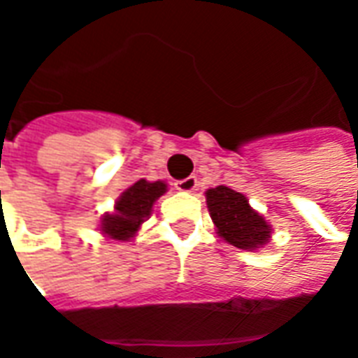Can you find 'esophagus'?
Here are the masks:
<instances>
[{
	"label": "esophagus",
	"mask_w": 358,
	"mask_h": 358,
	"mask_svg": "<svg viewBox=\"0 0 358 358\" xmlns=\"http://www.w3.org/2000/svg\"><path fill=\"white\" fill-rule=\"evenodd\" d=\"M174 187L180 189V192H194L195 187H197V178L195 176H187L184 180H176L174 182Z\"/></svg>",
	"instance_id": "1"
}]
</instances>
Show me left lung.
Returning <instances> with one entry per match:
<instances>
[{"label": "left lung", "instance_id": "left-lung-1", "mask_svg": "<svg viewBox=\"0 0 358 358\" xmlns=\"http://www.w3.org/2000/svg\"><path fill=\"white\" fill-rule=\"evenodd\" d=\"M205 195L218 236L232 243L234 248L253 251L268 241L270 224L257 210L251 209L245 195L226 186L207 189Z\"/></svg>", "mask_w": 358, "mask_h": 358}]
</instances>
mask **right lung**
Here are the masks:
<instances>
[{
	"mask_svg": "<svg viewBox=\"0 0 358 358\" xmlns=\"http://www.w3.org/2000/svg\"><path fill=\"white\" fill-rule=\"evenodd\" d=\"M166 192L164 182L138 180L134 186L118 197L115 213L105 215L101 220V232L113 240L128 241L138 232L141 222L151 215L153 203Z\"/></svg>",
	"mask_w": 358,
	"mask_h": 358,
	"instance_id": "right-lung-1",
	"label": "right lung"
}]
</instances>
